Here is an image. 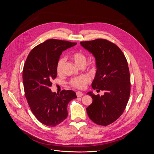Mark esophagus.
<instances>
[{
	"instance_id": "esophagus-1",
	"label": "esophagus",
	"mask_w": 154,
	"mask_h": 154,
	"mask_svg": "<svg viewBox=\"0 0 154 154\" xmlns=\"http://www.w3.org/2000/svg\"><path fill=\"white\" fill-rule=\"evenodd\" d=\"M76 95H77V97H82L83 95V94L82 92H80V91H77L76 93Z\"/></svg>"
}]
</instances>
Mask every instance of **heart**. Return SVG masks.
<instances>
[{"label":"heart","mask_w":154,"mask_h":154,"mask_svg":"<svg viewBox=\"0 0 154 154\" xmlns=\"http://www.w3.org/2000/svg\"><path fill=\"white\" fill-rule=\"evenodd\" d=\"M71 57L72 60L74 61L75 64L78 66H80L82 65H85L86 61V56L80 52H75L72 54L71 55ZM64 60L63 58H60L57 64V72L58 74H60L62 71V67L63 65L64 64ZM90 79V77L86 75H83L81 76H79L78 77H75L73 78L71 80V84L72 86H73L75 88H77L79 89H82L84 88L85 87L86 85L89 83Z\"/></svg>","instance_id":"obj_1"}]
</instances>
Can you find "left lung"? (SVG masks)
I'll use <instances>...</instances> for the list:
<instances>
[{"mask_svg":"<svg viewBox=\"0 0 154 154\" xmlns=\"http://www.w3.org/2000/svg\"><path fill=\"white\" fill-rule=\"evenodd\" d=\"M80 45L96 60L97 71L91 84L93 89L105 92L102 96L87 93L93 99L86 108L87 114L98 125H109L121 116L128 101L130 82L127 60L116 45L106 39L83 41Z\"/></svg>","mask_w":154,"mask_h":154,"instance_id":"8db88e82","label":"left lung"}]
</instances>
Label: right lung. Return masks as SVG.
Returning <instances> with one entry per match:
<instances>
[{
  "label": "right lung",
  "mask_w": 154,
  "mask_h": 154,
  "mask_svg": "<svg viewBox=\"0 0 154 154\" xmlns=\"http://www.w3.org/2000/svg\"><path fill=\"white\" fill-rule=\"evenodd\" d=\"M76 42L50 39L35 47L26 61L23 80L26 97L33 114L42 124L54 127L68 116L67 106L77 97L72 90L52 92L57 64L62 52Z\"/></svg>",
  "instance_id": "right-lung-1"
}]
</instances>
